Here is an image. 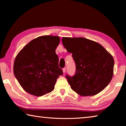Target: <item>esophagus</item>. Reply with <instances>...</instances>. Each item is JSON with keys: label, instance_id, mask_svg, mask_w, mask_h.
Segmentation results:
<instances>
[{"label": "esophagus", "instance_id": "1", "mask_svg": "<svg viewBox=\"0 0 126 126\" xmlns=\"http://www.w3.org/2000/svg\"><path fill=\"white\" fill-rule=\"evenodd\" d=\"M65 71H66V68H63V73H65Z\"/></svg>", "mask_w": 126, "mask_h": 126}]
</instances>
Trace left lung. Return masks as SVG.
Here are the masks:
<instances>
[{
	"label": "left lung",
	"mask_w": 126,
	"mask_h": 126,
	"mask_svg": "<svg viewBox=\"0 0 126 126\" xmlns=\"http://www.w3.org/2000/svg\"><path fill=\"white\" fill-rule=\"evenodd\" d=\"M62 41L76 63L74 76H65L72 90L82 96L103 91L113 75L112 55L100 44L84 38L63 37Z\"/></svg>",
	"instance_id": "left-lung-1"
}]
</instances>
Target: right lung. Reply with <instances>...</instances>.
I'll list each match as a JSON object with an SVG mask.
<instances>
[{"label": "right lung", "instance_id": "right-lung-1", "mask_svg": "<svg viewBox=\"0 0 126 126\" xmlns=\"http://www.w3.org/2000/svg\"><path fill=\"white\" fill-rule=\"evenodd\" d=\"M59 42L58 36H41L28 43L16 55L14 74L27 92L39 97L54 89L57 78L63 75L55 53Z\"/></svg>", "mask_w": 126, "mask_h": 126}]
</instances>
